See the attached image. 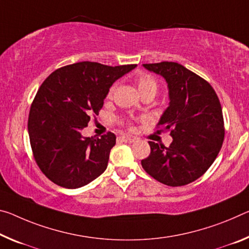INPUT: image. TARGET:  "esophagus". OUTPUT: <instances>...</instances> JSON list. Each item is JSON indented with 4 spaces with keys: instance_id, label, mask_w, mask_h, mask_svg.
<instances>
[{
    "instance_id": "obj_1",
    "label": "esophagus",
    "mask_w": 249,
    "mask_h": 249,
    "mask_svg": "<svg viewBox=\"0 0 249 249\" xmlns=\"http://www.w3.org/2000/svg\"><path fill=\"white\" fill-rule=\"evenodd\" d=\"M120 140H121L122 142H124V143H128V144L134 143V142L136 141L135 139H133V137H128V136H121Z\"/></svg>"
}]
</instances>
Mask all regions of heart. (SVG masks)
Here are the masks:
<instances>
[{
  "label": "heart",
  "instance_id": "1",
  "mask_svg": "<svg viewBox=\"0 0 249 249\" xmlns=\"http://www.w3.org/2000/svg\"><path fill=\"white\" fill-rule=\"evenodd\" d=\"M136 83L142 96L145 95V94H152V95L155 96L157 89H159V85H157V82L155 81V78L152 77L151 75L148 74L139 75L136 78ZM113 92H114V88H110V89L108 90V97L113 95Z\"/></svg>",
  "mask_w": 249,
  "mask_h": 249
}]
</instances>
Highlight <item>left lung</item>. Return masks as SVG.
<instances>
[{
    "label": "left lung",
    "instance_id": "obj_1",
    "mask_svg": "<svg viewBox=\"0 0 249 249\" xmlns=\"http://www.w3.org/2000/svg\"><path fill=\"white\" fill-rule=\"evenodd\" d=\"M143 66L167 83L168 107L157 125L161 131H171L173 142L168 147L148 142L151 154L142 160V166L168 186L187 185L211 167L222 148V106L210 83L178 63Z\"/></svg>",
    "mask_w": 249,
    "mask_h": 249
}]
</instances>
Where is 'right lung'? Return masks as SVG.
I'll return each mask as SVG.
<instances>
[{"label": "right lung", "mask_w": 249, "mask_h": 249, "mask_svg": "<svg viewBox=\"0 0 249 249\" xmlns=\"http://www.w3.org/2000/svg\"><path fill=\"white\" fill-rule=\"evenodd\" d=\"M135 68L80 62L56 70L43 82L27 129L35 161L54 184L78 188L103 174L116 136L109 132L96 139L82 132L90 115H98L113 83Z\"/></svg>", "instance_id": "1"}]
</instances>
